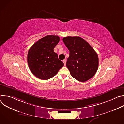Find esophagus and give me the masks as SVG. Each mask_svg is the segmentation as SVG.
Returning <instances> with one entry per match:
<instances>
[{
	"instance_id": "obj_1",
	"label": "esophagus",
	"mask_w": 124,
	"mask_h": 124,
	"mask_svg": "<svg viewBox=\"0 0 124 124\" xmlns=\"http://www.w3.org/2000/svg\"><path fill=\"white\" fill-rule=\"evenodd\" d=\"M66 61H67V60H66V59H64V60H63V63H64V66H65V65H66Z\"/></svg>"
}]
</instances>
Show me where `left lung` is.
Segmentation results:
<instances>
[{
	"label": "left lung",
	"instance_id": "left-lung-1",
	"mask_svg": "<svg viewBox=\"0 0 124 124\" xmlns=\"http://www.w3.org/2000/svg\"><path fill=\"white\" fill-rule=\"evenodd\" d=\"M63 41L70 51L66 66L71 76L80 82L92 78L98 68L96 52L85 40L78 36H67Z\"/></svg>",
	"mask_w": 124,
	"mask_h": 124
}]
</instances>
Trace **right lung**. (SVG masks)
Here are the masks:
<instances>
[{
	"instance_id": "right-lung-1",
	"label": "right lung",
	"mask_w": 124,
	"mask_h": 124,
	"mask_svg": "<svg viewBox=\"0 0 124 124\" xmlns=\"http://www.w3.org/2000/svg\"><path fill=\"white\" fill-rule=\"evenodd\" d=\"M60 41L55 35H47L33 44L28 50L27 62L32 73L37 78L48 79L63 67L54 49Z\"/></svg>"
}]
</instances>
